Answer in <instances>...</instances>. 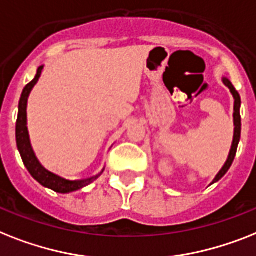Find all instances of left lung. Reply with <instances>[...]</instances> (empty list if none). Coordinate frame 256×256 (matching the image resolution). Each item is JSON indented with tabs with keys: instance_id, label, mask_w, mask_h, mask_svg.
Segmentation results:
<instances>
[{
	"instance_id": "8db88e82",
	"label": "left lung",
	"mask_w": 256,
	"mask_h": 256,
	"mask_svg": "<svg viewBox=\"0 0 256 256\" xmlns=\"http://www.w3.org/2000/svg\"><path fill=\"white\" fill-rule=\"evenodd\" d=\"M224 82L228 88L230 89V92H232V97H234V139H232V150H230L229 158H228V160H226L225 166L222 167V170L218 172V175L216 176V178L213 180L212 184H214L216 182H218L220 178H222L225 176V174L229 171V168L232 167V162H234V158H236V148H238V143H240V97L238 94V92L236 90V88L232 86V84L230 82L228 78H224Z\"/></svg>"
}]
</instances>
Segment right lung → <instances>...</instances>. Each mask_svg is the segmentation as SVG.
I'll use <instances>...</instances> for the list:
<instances>
[{"instance_id": "add662e5", "label": "right lung", "mask_w": 256, "mask_h": 256, "mask_svg": "<svg viewBox=\"0 0 256 256\" xmlns=\"http://www.w3.org/2000/svg\"><path fill=\"white\" fill-rule=\"evenodd\" d=\"M42 70H43V66L38 68V72H36V76L34 78V80L30 81L28 84L24 88V92L20 96V105H18V118H16V147L20 150V158L24 160V164L26 166L27 171L30 172V175L46 188H50L55 190L58 193H70L74 192V190H78V189L84 188L88 184L93 182L96 178H98L101 174L93 176V178H85V180H74V182H70V180H66V178H60V176L55 175L52 172L47 171L35 156L34 151H32V147H31L30 143V136H28V132H27V98H28V94H30L31 89L34 88V85L38 82L39 78L42 74Z\"/></svg>"}]
</instances>
